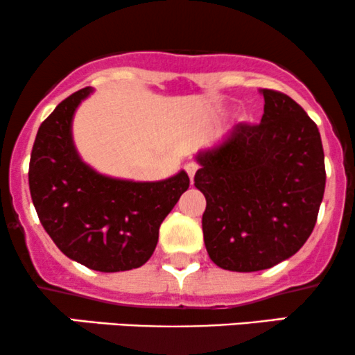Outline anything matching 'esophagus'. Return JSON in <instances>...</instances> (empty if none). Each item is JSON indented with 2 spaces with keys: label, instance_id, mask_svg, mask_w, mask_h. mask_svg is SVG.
<instances>
[{
  "label": "esophagus",
  "instance_id": "esophagus-1",
  "mask_svg": "<svg viewBox=\"0 0 355 355\" xmlns=\"http://www.w3.org/2000/svg\"><path fill=\"white\" fill-rule=\"evenodd\" d=\"M185 170H187V173H189L190 180L193 182V177H195V173H197L198 165H197V164H193V162H190V164H187V165H185Z\"/></svg>",
  "mask_w": 355,
  "mask_h": 355
}]
</instances>
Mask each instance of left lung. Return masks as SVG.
I'll use <instances>...</instances> for the list:
<instances>
[{"instance_id":"left-lung-1","label":"left lung","mask_w":355,"mask_h":355,"mask_svg":"<svg viewBox=\"0 0 355 355\" xmlns=\"http://www.w3.org/2000/svg\"><path fill=\"white\" fill-rule=\"evenodd\" d=\"M259 125L239 123L195 157L205 195L203 240L211 262L232 272L266 270L300 250L324 198L317 125L291 96L260 89Z\"/></svg>"}]
</instances>
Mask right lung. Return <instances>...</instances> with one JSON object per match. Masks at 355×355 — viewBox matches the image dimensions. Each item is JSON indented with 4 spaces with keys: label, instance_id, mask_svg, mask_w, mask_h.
<instances>
[{
    "label": "right lung",
    "instance_id": "obj_1",
    "mask_svg": "<svg viewBox=\"0 0 355 355\" xmlns=\"http://www.w3.org/2000/svg\"><path fill=\"white\" fill-rule=\"evenodd\" d=\"M89 93L92 87L75 92L40 126L28 172L31 200L43 229L68 259L98 272L132 270L152 257L158 229L190 178L180 170L160 182L121 180L85 164L71 123Z\"/></svg>",
    "mask_w": 355,
    "mask_h": 355
}]
</instances>
